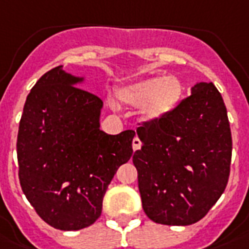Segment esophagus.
Returning a JSON list of instances; mask_svg holds the SVG:
<instances>
[{
    "instance_id": "34e87169",
    "label": "esophagus",
    "mask_w": 249,
    "mask_h": 249,
    "mask_svg": "<svg viewBox=\"0 0 249 249\" xmlns=\"http://www.w3.org/2000/svg\"><path fill=\"white\" fill-rule=\"evenodd\" d=\"M132 146H133V150H134V151L140 149V147H141V141H140V138H137V137L134 138L132 142Z\"/></svg>"
}]
</instances>
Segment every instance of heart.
I'll list each match as a JSON object with an SVG mask.
<instances>
[{"instance_id":"obj_1","label":"heart","mask_w":249,"mask_h":249,"mask_svg":"<svg viewBox=\"0 0 249 249\" xmlns=\"http://www.w3.org/2000/svg\"><path fill=\"white\" fill-rule=\"evenodd\" d=\"M184 85L176 75H154L120 87L117 98L130 107H141L147 120H159L174 111L183 99Z\"/></svg>"}]
</instances>
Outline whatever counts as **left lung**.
I'll return each instance as SVG.
<instances>
[{
    "label": "left lung",
    "instance_id": "left-lung-1",
    "mask_svg": "<svg viewBox=\"0 0 249 249\" xmlns=\"http://www.w3.org/2000/svg\"><path fill=\"white\" fill-rule=\"evenodd\" d=\"M133 154L146 215L188 226L208 214L230 176L232 138L227 109L213 83L200 82L167 116L137 128Z\"/></svg>",
    "mask_w": 249,
    "mask_h": 249
}]
</instances>
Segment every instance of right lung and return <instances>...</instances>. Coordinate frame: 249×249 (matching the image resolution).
<instances>
[{
    "instance_id": "right-lung-1",
    "label": "right lung",
    "mask_w": 249,
    "mask_h": 249,
    "mask_svg": "<svg viewBox=\"0 0 249 249\" xmlns=\"http://www.w3.org/2000/svg\"><path fill=\"white\" fill-rule=\"evenodd\" d=\"M83 78L57 66L30 91L17 140L19 181L37 215L54 229L89 227L102 214L117 168L130 159L134 130H100L103 102Z\"/></svg>"
}]
</instances>
